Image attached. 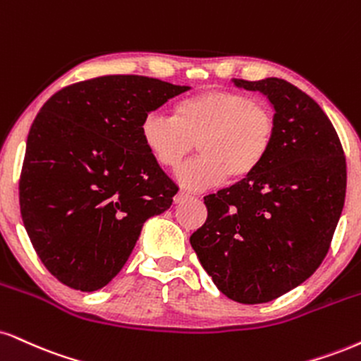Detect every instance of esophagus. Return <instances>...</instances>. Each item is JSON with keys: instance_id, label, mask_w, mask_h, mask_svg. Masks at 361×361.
Masks as SVG:
<instances>
[{"instance_id": "34e87169", "label": "esophagus", "mask_w": 361, "mask_h": 361, "mask_svg": "<svg viewBox=\"0 0 361 361\" xmlns=\"http://www.w3.org/2000/svg\"><path fill=\"white\" fill-rule=\"evenodd\" d=\"M190 198H192V197H190L188 193L180 192V193L175 195V203H183V202H186V200H190Z\"/></svg>"}]
</instances>
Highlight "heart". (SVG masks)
Returning a JSON list of instances; mask_svg holds the SVG:
<instances>
[{"label": "heart", "mask_w": 361, "mask_h": 361, "mask_svg": "<svg viewBox=\"0 0 361 361\" xmlns=\"http://www.w3.org/2000/svg\"><path fill=\"white\" fill-rule=\"evenodd\" d=\"M141 141L153 161L175 171L193 153L200 158L178 171V181L193 192L215 188L228 176L244 181L267 161L277 136L274 112L235 90H203L178 101L171 119H142Z\"/></svg>", "instance_id": "1"}]
</instances>
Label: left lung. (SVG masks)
Instances as JSON below:
<instances>
[{
	"label": "left lung",
	"mask_w": 361,
	"mask_h": 361,
	"mask_svg": "<svg viewBox=\"0 0 361 361\" xmlns=\"http://www.w3.org/2000/svg\"><path fill=\"white\" fill-rule=\"evenodd\" d=\"M276 111L277 136L249 180L207 195V220L190 237L225 296L260 305L302 284L326 257L346 193V158L331 121L289 82L233 79Z\"/></svg>",
	"instance_id": "left-lung-1"
}]
</instances>
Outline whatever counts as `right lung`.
I'll return each instance as SVG.
<instances>
[{
    "label": "right lung",
    "instance_id": "obj_1",
    "mask_svg": "<svg viewBox=\"0 0 361 361\" xmlns=\"http://www.w3.org/2000/svg\"><path fill=\"white\" fill-rule=\"evenodd\" d=\"M186 85L104 75L63 87L35 117L20 210L43 266L62 284L97 290L123 269L142 224L178 186L147 154L142 119Z\"/></svg>",
    "mask_w": 361,
    "mask_h": 361
}]
</instances>
